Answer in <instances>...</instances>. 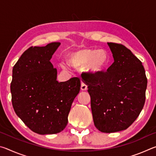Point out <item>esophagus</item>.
<instances>
[{
  "label": "esophagus",
  "instance_id": "esophagus-1",
  "mask_svg": "<svg viewBox=\"0 0 156 156\" xmlns=\"http://www.w3.org/2000/svg\"><path fill=\"white\" fill-rule=\"evenodd\" d=\"M87 84L85 83H84V82H82L81 83V89L82 90H87Z\"/></svg>",
  "mask_w": 156,
  "mask_h": 156
}]
</instances>
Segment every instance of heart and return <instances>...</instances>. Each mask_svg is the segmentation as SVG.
Wrapping results in <instances>:
<instances>
[{
	"instance_id": "1",
	"label": "heart",
	"mask_w": 156,
	"mask_h": 156,
	"mask_svg": "<svg viewBox=\"0 0 156 156\" xmlns=\"http://www.w3.org/2000/svg\"><path fill=\"white\" fill-rule=\"evenodd\" d=\"M69 64L75 67H83L91 72H98L103 70L109 62V56L105 49H96L83 47L71 52L67 57Z\"/></svg>"
}]
</instances>
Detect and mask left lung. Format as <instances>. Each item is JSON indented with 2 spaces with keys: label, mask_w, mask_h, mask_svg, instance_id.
Instances as JSON below:
<instances>
[{
  "label": "left lung",
  "mask_w": 156,
  "mask_h": 156,
  "mask_svg": "<svg viewBox=\"0 0 156 156\" xmlns=\"http://www.w3.org/2000/svg\"><path fill=\"white\" fill-rule=\"evenodd\" d=\"M114 62L106 72L83 76L91 97L94 125L100 131L127 129L145 102L147 78L142 62L122 44L107 43Z\"/></svg>",
  "instance_id": "obj_1"
}]
</instances>
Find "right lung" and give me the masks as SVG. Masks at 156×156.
Instances as JSON below:
<instances>
[{
    "mask_svg": "<svg viewBox=\"0 0 156 156\" xmlns=\"http://www.w3.org/2000/svg\"><path fill=\"white\" fill-rule=\"evenodd\" d=\"M30 47L13 67L12 102L25 125L38 134L62 131L68 122L73 100L80 89V79L56 80L57 70L50 59L60 45Z\"/></svg>",
    "mask_w": 156,
    "mask_h": 156,
    "instance_id": "right-lung-1",
    "label": "right lung"
}]
</instances>
